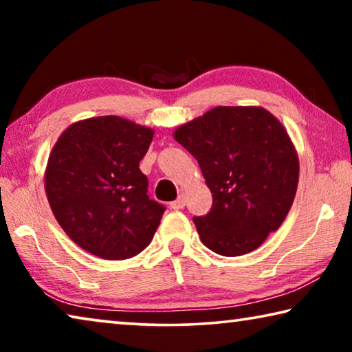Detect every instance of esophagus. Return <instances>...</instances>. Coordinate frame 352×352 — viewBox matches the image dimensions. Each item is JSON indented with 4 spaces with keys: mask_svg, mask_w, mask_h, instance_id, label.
I'll list each match as a JSON object with an SVG mask.
<instances>
[{
    "mask_svg": "<svg viewBox=\"0 0 352 352\" xmlns=\"http://www.w3.org/2000/svg\"><path fill=\"white\" fill-rule=\"evenodd\" d=\"M184 205H186V199H184V195H178V199L170 201V208L172 210H183Z\"/></svg>",
    "mask_w": 352,
    "mask_h": 352,
    "instance_id": "obj_1",
    "label": "esophagus"
}]
</instances>
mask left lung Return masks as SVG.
<instances>
[{
	"label": "left lung",
	"mask_w": 352,
	"mask_h": 352,
	"mask_svg": "<svg viewBox=\"0 0 352 352\" xmlns=\"http://www.w3.org/2000/svg\"><path fill=\"white\" fill-rule=\"evenodd\" d=\"M197 160L212 206L194 217L205 245L241 256L262 245L294 204L300 163L283 124L262 107H216L174 132Z\"/></svg>",
	"instance_id": "8db88e82"
}]
</instances>
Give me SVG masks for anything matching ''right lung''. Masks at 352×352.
Masks as SVG:
<instances>
[{
    "label": "right lung",
    "mask_w": 352,
    "mask_h": 352,
    "mask_svg": "<svg viewBox=\"0 0 352 352\" xmlns=\"http://www.w3.org/2000/svg\"><path fill=\"white\" fill-rule=\"evenodd\" d=\"M153 130L119 116L83 119L52 147L47 201L74 243L102 259L133 258L153 239L166 208L140 170Z\"/></svg>",
    "instance_id": "add662e5"
}]
</instances>
